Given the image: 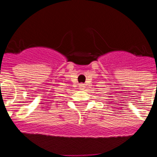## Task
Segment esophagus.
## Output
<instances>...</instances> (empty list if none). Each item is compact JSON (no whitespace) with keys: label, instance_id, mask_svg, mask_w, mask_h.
Returning a JSON list of instances; mask_svg holds the SVG:
<instances>
[{"label":"esophagus","instance_id":"1","mask_svg":"<svg viewBox=\"0 0 157 157\" xmlns=\"http://www.w3.org/2000/svg\"><path fill=\"white\" fill-rule=\"evenodd\" d=\"M84 88H85V85H84L83 83H80V84H79V88H80V89H82V90H83V89Z\"/></svg>","mask_w":157,"mask_h":157}]
</instances>
